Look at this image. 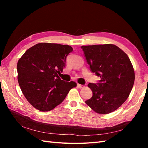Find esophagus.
I'll use <instances>...</instances> for the list:
<instances>
[{
  "instance_id": "1",
  "label": "esophagus",
  "mask_w": 148,
  "mask_h": 148,
  "mask_svg": "<svg viewBox=\"0 0 148 148\" xmlns=\"http://www.w3.org/2000/svg\"><path fill=\"white\" fill-rule=\"evenodd\" d=\"M77 87H78V88H82L84 87V86H83V85L80 84H77Z\"/></svg>"
}]
</instances>
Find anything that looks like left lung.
<instances>
[{
	"label": "left lung",
	"mask_w": 148,
	"mask_h": 148,
	"mask_svg": "<svg viewBox=\"0 0 148 148\" xmlns=\"http://www.w3.org/2000/svg\"><path fill=\"white\" fill-rule=\"evenodd\" d=\"M91 71L101 78L89 83L92 96L85 101L96 112L107 114L117 110L128 97L135 82V71L128 56L114 44L82 46Z\"/></svg>",
	"instance_id": "1"
}]
</instances>
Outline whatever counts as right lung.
<instances>
[{
    "mask_svg": "<svg viewBox=\"0 0 148 148\" xmlns=\"http://www.w3.org/2000/svg\"><path fill=\"white\" fill-rule=\"evenodd\" d=\"M72 51L68 45L41 42L28 49L19 59L18 82L25 98L35 109L52 110L77 86L75 82H65L59 76Z\"/></svg>",
    "mask_w": 148,
    "mask_h": 148,
    "instance_id": "1",
    "label": "right lung"
}]
</instances>
